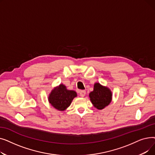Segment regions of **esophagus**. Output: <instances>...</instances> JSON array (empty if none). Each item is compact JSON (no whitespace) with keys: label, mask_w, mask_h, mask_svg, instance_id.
<instances>
[{"label":"esophagus","mask_w":155,"mask_h":155,"mask_svg":"<svg viewBox=\"0 0 155 155\" xmlns=\"http://www.w3.org/2000/svg\"><path fill=\"white\" fill-rule=\"evenodd\" d=\"M85 94H86V92L85 91H81L80 92V95L81 96V97H84L85 95Z\"/></svg>","instance_id":"esophagus-1"}]
</instances>
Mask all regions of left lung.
Instances as JSON below:
<instances>
[{
	"mask_svg": "<svg viewBox=\"0 0 155 155\" xmlns=\"http://www.w3.org/2000/svg\"><path fill=\"white\" fill-rule=\"evenodd\" d=\"M112 92L107 87L99 83L94 84V91L89 94L91 101L97 109H103L110 103L112 101Z\"/></svg>",
	"mask_w": 155,
	"mask_h": 155,
	"instance_id": "left-lung-1",
	"label": "left lung"
}]
</instances>
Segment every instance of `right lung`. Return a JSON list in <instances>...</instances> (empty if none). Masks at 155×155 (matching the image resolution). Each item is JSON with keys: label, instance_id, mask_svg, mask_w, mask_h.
I'll use <instances>...</instances> for the list:
<instances>
[{"label": "right lung", "instance_id": "1", "mask_svg": "<svg viewBox=\"0 0 155 155\" xmlns=\"http://www.w3.org/2000/svg\"><path fill=\"white\" fill-rule=\"evenodd\" d=\"M77 95L75 91L67 90L66 86L60 84L53 89L48 97V101L54 108L63 111L70 106Z\"/></svg>", "mask_w": 155, "mask_h": 155}]
</instances>
